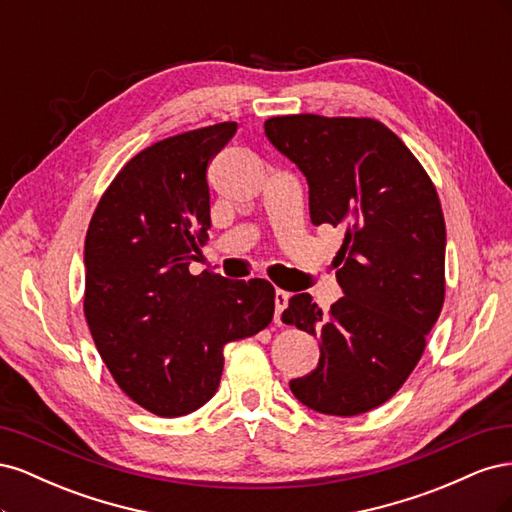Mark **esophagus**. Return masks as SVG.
Listing matches in <instances>:
<instances>
[{
  "instance_id": "34e87169",
  "label": "esophagus",
  "mask_w": 512,
  "mask_h": 512,
  "mask_svg": "<svg viewBox=\"0 0 512 512\" xmlns=\"http://www.w3.org/2000/svg\"><path fill=\"white\" fill-rule=\"evenodd\" d=\"M288 299H290V294L286 290H275V322L277 324H282V320H284Z\"/></svg>"
}]
</instances>
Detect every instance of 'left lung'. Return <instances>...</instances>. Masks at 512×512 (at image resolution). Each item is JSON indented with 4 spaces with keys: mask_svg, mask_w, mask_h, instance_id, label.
Instances as JSON below:
<instances>
[{
    "mask_svg": "<svg viewBox=\"0 0 512 512\" xmlns=\"http://www.w3.org/2000/svg\"><path fill=\"white\" fill-rule=\"evenodd\" d=\"M271 145L309 185V218L344 232L335 256L344 297L329 316L307 292L284 322L320 339L318 367L290 380L303 406L356 416L382 406L421 361L444 303L446 228L436 188L412 151L367 117L284 115Z\"/></svg>",
    "mask_w": 512,
    "mask_h": 512,
    "instance_id": "1",
    "label": "left lung"
}]
</instances>
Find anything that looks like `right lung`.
<instances>
[{
    "label": "right lung",
    "mask_w": 512,
    "mask_h": 512,
    "mask_svg": "<svg viewBox=\"0 0 512 512\" xmlns=\"http://www.w3.org/2000/svg\"><path fill=\"white\" fill-rule=\"evenodd\" d=\"M235 121L143 149L108 185L85 237V318L119 389L158 416L205 406L224 346L269 327L267 280L190 273L211 226L207 166Z\"/></svg>",
    "instance_id": "1"
}]
</instances>
